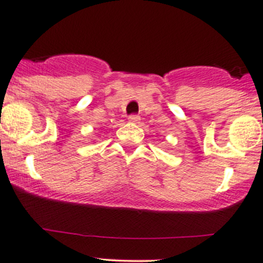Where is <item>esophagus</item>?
Returning <instances> with one entry per match:
<instances>
[{
  "label": "esophagus",
  "instance_id": "esophagus-1",
  "mask_svg": "<svg viewBox=\"0 0 263 263\" xmlns=\"http://www.w3.org/2000/svg\"><path fill=\"white\" fill-rule=\"evenodd\" d=\"M140 120H141V118H140L139 115L128 116V121H129V122H132V123H139Z\"/></svg>",
  "mask_w": 263,
  "mask_h": 263
}]
</instances>
